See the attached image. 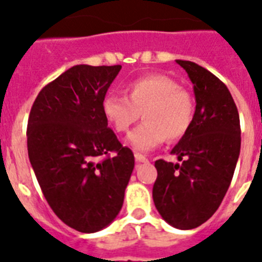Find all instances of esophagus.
<instances>
[{
    "mask_svg": "<svg viewBox=\"0 0 262 262\" xmlns=\"http://www.w3.org/2000/svg\"><path fill=\"white\" fill-rule=\"evenodd\" d=\"M135 159L138 162H143V163H146V162H148V159H147L146 157H144V155H142V154H139V152H136L135 154Z\"/></svg>",
    "mask_w": 262,
    "mask_h": 262,
    "instance_id": "obj_1",
    "label": "esophagus"
}]
</instances>
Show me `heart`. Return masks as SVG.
I'll use <instances>...</instances> for the list:
<instances>
[{
  "instance_id": "1",
  "label": "heart",
  "mask_w": 262,
  "mask_h": 262,
  "mask_svg": "<svg viewBox=\"0 0 262 262\" xmlns=\"http://www.w3.org/2000/svg\"><path fill=\"white\" fill-rule=\"evenodd\" d=\"M126 96L107 95L101 101L105 120L116 133H127L143 112L144 123L128 136L134 150H152L168 140L182 139L195 118L193 95L171 77L154 73L134 80L126 87Z\"/></svg>"
}]
</instances>
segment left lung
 <instances>
[{
  "instance_id": "1",
  "label": "left lung",
  "mask_w": 262,
  "mask_h": 262,
  "mask_svg": "<svg viewBox=\"0 0 262 262\" xmlns=\"http://www.w3.org/2000/svg\"><path fill=\"white\" fill-rule=\"evenodd\" d=\"M194 84L195 118L171 150L182 163L155 162L157 210L177 229L198 228L213 215L228 191L241 148L238 110L228 87L193 61L177 60Z\"/></svg>"
}]
</instances>
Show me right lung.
I'll return each mask as SVG.
<instances>
[{
	"mask_svg": "<svg viewBox=\"0 0 262 262\" xmlns=\"http://www.w3.org/2000/svg\"><path fill=\"white\" fill-rule=\"evenodd\" d=\"M120 69L69 68L40 91L28 119V155L41 191L77 232H99L115 220L135 165L101 111Z\"/></svg>",
	"mask_w": 262,
	"mask_h": 262,
	"instance_id": "obj_1",
	"label": "right lung"
}]
</instances>
